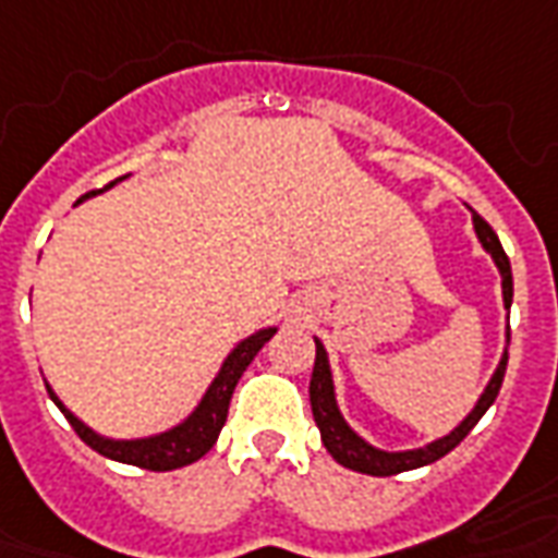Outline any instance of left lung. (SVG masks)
Returning <instances> with one entry per match:
<instances>
[{
    "label": "left lung",
    "mask_w": 558,
    "mask_h": 558,
    "mask_svg": "<svg viewBox=\"0 0 558 558\" xmlns=\"http://www.w3.org/2000/svg\"><path fill=\"white\" fill-rule=\"evenodd\" d=\"M474 229H477V239H481L483 247L493 253V259H496L498 271H501L505 305L510 307V299H513V278H510L508 253H505L501 241H498V235L493 232V226L486 223L481 214H474ZM314 344H317V360H314V374H311V389H307V392H311V411H314V423H317L319 428V438L326 444V450L332 453L335 462H341V465L350 471H360V474H372V477H392V474H401V471L423 469L428 462H435V459H441V456L450 453L456 444H462V438L469 435L471 428L477 426V420L489 411V404L496 401L498 389H501V380H505V368H508V353H505V356H501V365H498L496 374H493V380H489V387L483 389L477 408H474L447 438L428 444L423 450L384 453V450H374L372 444L362 441L360 435L344 423V416H341L338 404H335L332 374H329L326 350H323L319 341H314Z\"/></svg>",
    "instance_id": "left-lung-1"
}]
</instances>
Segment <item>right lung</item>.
<instances>
[{"mask_svg":"<svg viewBox=\"0 0 558 558\" xmlns=\"http://www.w3.org/2000/svg\"><path fill=\"white\" fill-rule=\"evenodd\" d=\"M117 181H111L114 186ZM89 196V193H87ZM271 335L275 329H263V332L251 335L247 341H241L232 353H229V360L223 362V368L220 374L214 377L211 389L205 392V399L198 404L193 416H186L181 426H174L171 432H162V435H154V438H142V441H111V438H99L96 432H89L75 414H69L65 408H62V401L50 392V399L57 401V408H60L65 420L72 423V428L77 432V438L93 447L96 453L108 456V459H114V462H126V465H138L144 471H174V469H184L190 462H196L202 456L211 450L214 444H217V435H220V428L226 423V414H229V401H232V392L239 387L241 374L244 368L251 365L253 356L266 347V341H271Z\"/></svg>","mask_w":558,"mask_h":558,"instance_id":"add662e5","label":"right lung"}]
</instances>
